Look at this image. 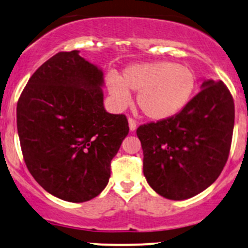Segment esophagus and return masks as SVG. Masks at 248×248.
Wrapping results in <instances>:
<instances>
[{
    "instance_id": "34e87169",
    "label": "esophagus",
    "mask_w": 248,
    "mask_h": 248,
    "mask_svg": "<svg viewBox=\"0 0 248 248\" xmlns=\"http://www.w3.org/2000/svg\"><path fill=\"white\" fill-rule=\"evenodd\" d=\"M129 127L131 131H135L137 127V122L134 118H131V117H129Z\"/></svg>"
}]
</instances>
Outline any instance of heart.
<instances>
[{"label":"heart","instance_id":"b5f03b06","mask_svg":"<svg viewBox=\"0 0 248 248\" xmlns=\"http://www.w3.org/2000/svg\"><path fill=\"white\" fill-rule=\"evenodd\" d=\"M106 86L119 108L131 101L129 92H136L142 113L153 121H162L187 105L195 91L196 75L185 65L159 61L129 65L121 78L109 74Z\"/></svg>","mask_w":248,"mask_h":248}]
</instances>
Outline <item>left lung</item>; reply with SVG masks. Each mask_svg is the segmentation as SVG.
<instances>
[{"label": "left lung", "instance_id": "1", "mask_svg": "<svg viewBox=\"0 0 248 248\" xmlns=\"http://www.w3.org/2000/svg\"><path fill=\"white\" fill-rule=\"evenodd\" d=\"M203 89L175 116L140 125L143 173L155 192L173 201L187 200L221 174L231 152L234 100L222 81Z\"/></svg>", "mask_w": 248, "mask_h": 248}]
</instances>
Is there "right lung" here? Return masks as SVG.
<instances>
[{"mask_svg": "<svg viewBox=\"0 0 248 248\" xmlns=\"http://www.w3.org/2000/svg\"><path fill=\"white\" fill-rule=\"evenodd\" d=\"M103 71L58 52L31 76L16 106L22 156L35 181L63 201L82 203L108 183L111 161L129 134L125 114L104 108Z\"/></svg>", "mask_w": 248, "mask_h": 248, "instance_id": "add662e5", "label": "right lung"}]
</instances>
